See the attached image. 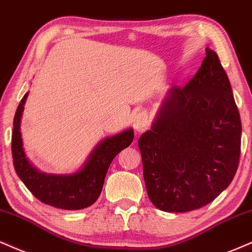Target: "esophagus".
I'll list each match as a JSON object with an SVG mask.
<instances>
[{
	"mask_svg": "<svg viewBox=\"0 0 252 252\" xmlns=\"http://www.w3.org/2000/svg\"><path fill=\"white\" fill-rule=\"evenodd\" d=\"M133 127L136 132L141 133L146 131L148 128V121H147V117L144 113H138L133 119Z\"/></svg>",
	"mask_w": 252,
	"mask_h": 252,
	"instance_id": "esophagus-1",
	"label": "esophagus"
}]
</instances>
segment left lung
<instances>
[{
  "instance_id": "left-lung-1",
  "label": "left lung",
  "mask_w": 252,
  "mask_h": 252,
  "mask_svg": "<svg viewBox=\"0 0 252 252\" xmlns=\"http://www.w3.org/2000/svg\"><path fill=\"white\" fill-rule=\"evenodd\" d=\"M206 58L185 88H172L139 138L147 194L158 209L186 213L228 188L241 154L242 124L219 56Z\"/></svg>"
}]
</instances>
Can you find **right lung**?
Segmentation results:
<instances>
[{"instance_id":"1","label":"right lung","mask_w":252,"mask_h":252,"mask_svg":"<svg viewBox=\"0 0 252 252\" xmlns=\"http://www.w3.org/2000/svg\"><path fill=\"white\" fill-rule=\"evenodd\" d=\"M27 92L18 105L11 134V153L18 178L36 198L49 206L64 210H79L92 206L100 195L105 176L112 160L134 138L133 128H126L99 141L80 168L70 174L40 172L28 159L23 148L21 119Z\"/></svg>"}]
</instances>
